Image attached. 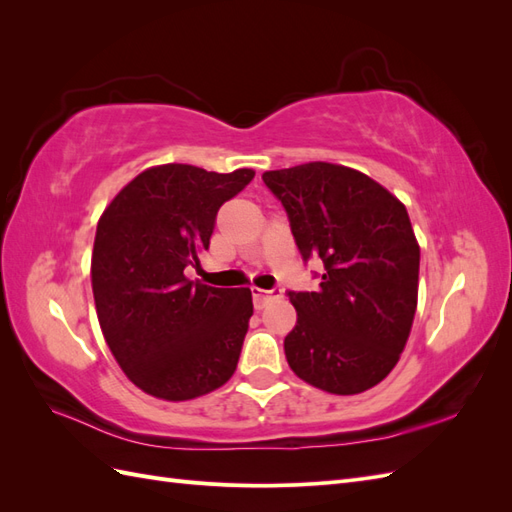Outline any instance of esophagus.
I'll return each instance as SVG.
<instances>
[{
    "instance_id": "esophagus-1",
    "label": "esophagus",
    "mask_w": 512,
    "mask_h": 512,
    "mask_svg": "<svg viewBox=\"0 0 512 512\" xmlns=\"http://www.w3.org/2000/svg\"><path fill=\"white\" fill-rule=\"evenodd\" d=\"M282 297V290H262V288H252V299H254V307L262 309L271 299Z\"/></svg>"
}]
</instances>
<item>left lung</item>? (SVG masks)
Instances as JSON below:
<instances>
[{"label":"left lung","instance_id":"left-lung-1","mask_svg":"<svg viewBox=\"0 0 512 512\" xmlns=\"http://www.w3.org/2000/svg\"><path fill=\"white\" fill-rule=\"evenodd\" d=\"M282 200L303 260L318 256V290L288 292L297 324L284 339L290 369L333 395L382 382L410 337L421 247L406 205L361 170L307 162L262 173Z\"/></svg>","mask_w":512,"mask_h":512}]
</instances>
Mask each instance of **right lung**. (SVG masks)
I'll return each instance as SVG.
<instances>
[{"label": "right lung", "mask_w": 512, "mask_h": 512, "mask_svg": "<svg viewBox=\"0 0 512 512\" xmlns=\"http://www.w3.org/2000/svg\"><path fill=\"white\" fill-rule=\"evenodd\" d=\"M254 175L151 166L100 215L91 254L100 329L123 374L147 395L188 401L235 374L254 312L250 288L194 284L183 271L198 265L215 215Z\"/></svg>", "instance_id": "right-lung-1"}]
</instances>
